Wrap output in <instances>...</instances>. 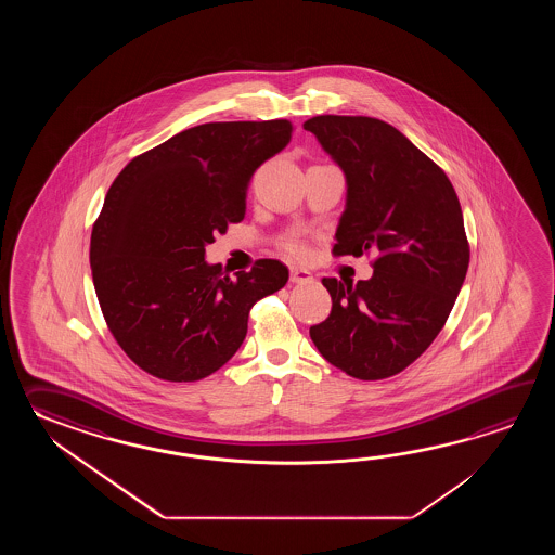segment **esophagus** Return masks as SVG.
Listing matches in <instances>:
<instances>
[{"mask_svg":"<svg viewBox=\"0 0 555 555\" xmlns=\"http://www.w3.org/2000/svg\"><path fill=\"white\" fill-rule=\"evenodd\" d=\"M289 280H292V283H299V285H304V283L313 282V275L307 272V270H301V268H292Z\"/></svg>","mask_w":555,"mask_h":555,"instance_id":"obj_1","label":"esophagus"}]
</instances>
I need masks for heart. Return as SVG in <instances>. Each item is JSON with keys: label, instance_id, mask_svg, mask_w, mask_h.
I'll return each mask as SVG.
<instances>
[{"label": "heart", "instance_id": "heart-1", "mask_svg": "<svg viewBox=\"0 0 555 555\" xmlns=\"http://www.w3.org/2000/svg\"><path fill=\"white\" fill-rule=\"evenodd\" d=\"M285 249L294 256V258H306L307 248L304 242H299V240H289L287 244H285Z\"/></svg>", "mask_w": 555, "mask_h": 555}]
</instances>
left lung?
Masks as SVG:
<instances>
[{"label": "left lung", "mask_w": 555, "mask_h": 555, "mask_svg": "<svg viewBox=\"0 0 555 555\" xmlns=\"http://www.w3.org/2000/svg\"><path fill=\"white\" fill-rule=\"evenodd\" d=\"M304 129L347 184L333 251L378 254L371 280L323 278L333 307L311 341L351 377H392L435 341L461 292L470 261L461 202L449 177L378 118L321 115Z\"/></svg>", "instance_id": "1"}]
</instances>
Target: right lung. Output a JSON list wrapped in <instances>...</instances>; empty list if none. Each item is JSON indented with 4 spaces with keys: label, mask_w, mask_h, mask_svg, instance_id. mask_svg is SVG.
Listing matches in <instances>:
<instances>
[{
    "label": "right lung",
    "mask_w": 555,
    "mask_h": 555,
    "mask_svg": "<svg viewBox=\"0 0 555 555\" xmlns=\"http://www.w3.org/2000/svg\"><path fill=\"white\" fill-rule=\"evenodd\" d=\"M287 120L206 122L137 156L91 234L94 292L122 351L154 377L190 383L225 365L251 306L289 280L278 260L228 278L206 246L246 216L254 172L285 149Z\"/></svg>",
    "instance_id": "right-lung-1"
}]
</instances>
